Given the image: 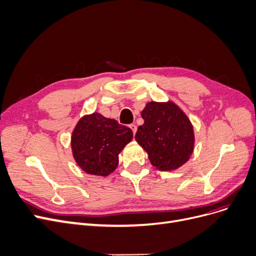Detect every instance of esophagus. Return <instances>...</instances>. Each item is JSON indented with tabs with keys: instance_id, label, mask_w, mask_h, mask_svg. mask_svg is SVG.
Masks as SVG:
<instances>
[{
	"instance_id": "esophagus-1",
	"label": "esophagus",
	"mask_w": 256,
	"mask_h": 256,
	"mask_svg": "<svg viewBox=\"0 0 256 256\" xmlns=\"http://www.w3.org/2000/svg\"><path fill=\"white\" fill-rule=\"evenodd\" d=\"M129 127L131 128V130H132V132H133V134H136V130H138L136 125V124H131Z\"/></svg>"
}]
</instances>
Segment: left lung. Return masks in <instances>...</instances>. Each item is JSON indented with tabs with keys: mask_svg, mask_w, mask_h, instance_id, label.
<instances>
[{
	"mask_svg": "<svg viewBox=\"0 0 256 256\" xmlns=\"http://www.w3.org/2000/svg\"><path fill=\"white\" fill-rule=\"evenodd\" d=\"M142 118L144 124L138 128L136 140L156 168L172 171L190 160L194 140L192 126L176 104L150 102Z\"/></svg>",
	"mask_w": 256,
	"mask_h": 256,
	"instance_id": "left-lung-1",
	"label": "left lung"
}]
</instances>
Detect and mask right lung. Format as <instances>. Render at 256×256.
<instances>
[{
    "label": "right lung",
    "instance_id": "right-lung-1",
    "mask_svg": "<svg viewBox=\"0 0 256 256\" xmlns=\"http://www.w3.org/2000/svg\"><path fill=\"white\" fill-rule=\"evenodd\" d=\"M132 130L100 114L84 116L72 136V150L88 174L107 176L118 164V154L132 140Z\"/></svg>",
    "mask_w": 256,
    "mask_h": 256
}]
</instances>
